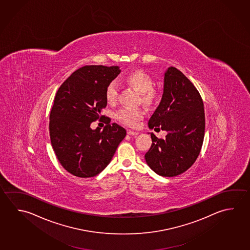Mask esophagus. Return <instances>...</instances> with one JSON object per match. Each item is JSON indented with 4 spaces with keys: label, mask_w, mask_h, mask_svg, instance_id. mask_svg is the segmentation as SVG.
<instances>
[{
    "label": "esophagus",
    "mask_w": 250,
    "mask_h": 250,
    "mask_svg": "<svg viewBox=\"0 0 250 250\" xmlns=\"http://www.w3.org/2000/svg\"><path fill=\"white\" fill-rule=\"evenodd\" d=\"M127 133L130 136H137L139 134V131H131V130H128Z\"/></svg>",
    "instance_id": "obj_1"
}]
</instances>
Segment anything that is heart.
<instances>
[{
  "mask_svg": "<svg viewBox=\"0 0 250 250\" xmlns=\"http://www.w3.org/2000/svg\"><path fill=\"white\" fill-rule=\"evenodd\" d=\"M124 82L141 93V100L146 104H151L157 97V93L153 88V82L150 75L142 70H132L124 76ZM119 86L112 81L106 86V101L114 104L118 99ZM145 112L140 109L123 108L116 113V119L120 123L128 126L134 127L144 118Z\"/></svg>",
  "mask_w": 250,
  "mask_h": 250,
  "instance_id": "obj_1",
  "label": "heart"
}]
</instances>
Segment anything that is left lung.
I'll use <instances>...</instances> for the list:
<instances>
[{
  "label": "left lung",
  "instance_id": "1",
  "mask_svg": "<svg viewBox=\"0 0 250 250\" xmlns=\"http://www.w3.org/2000/svg\"><path fill=\"white\" fill-rule=\"evenodd\" d=\"M205 126L204 104L197 88L181 71L169 66L164 74L162 100L148 121L150 129L167 133L165 139L151 133L153 143L145 154L150 168L165 177L188 169L200 153Z\"/></svg>",
  "mask_w": 250,
  "mask_h": 250
}]
</instances>
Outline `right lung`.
I'll return each instance as SVG.
<instances>
[{
  "instance_id": "right-lung-1",
  "label": "right lung",
  "mask_w": 250,
  "mask_h": 250,
  "mask_svg": "<svg viewBox=\"0 0 250 250\" xmlns=\"http://www.w3.org/2000/svg\"><path fill=\"white\" fill-rule=\"evenodd\" d=\"M120 73L119 66H85L62 84L50 114L53 151L62 167L78 177H92L110 163L125 129L107 118L104 128L90 125L104 118L106 86Z\"/></svg>"
}]
</instances>
